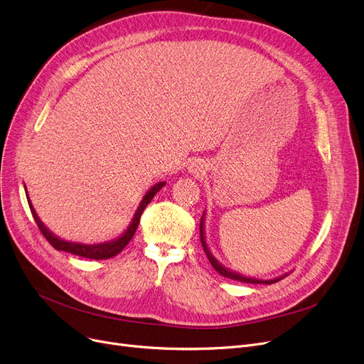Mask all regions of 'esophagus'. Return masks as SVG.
Returning <instances> with one entry per match:
<instances>
[{
  "mask_svg": "<svg viewBox=\"0 0 364 364\" xmlns=\"http://www.w3.org/2000/svg\"><path fill=\"white\" fill-rule=\"evenodd\" d=\"M200 169H202V165L199 162H195V164H192V166H190V171L195 172V174H196V172H199Z\"/></svg>",
  "mask_w": 364,
  "mask_h": 364,
  "instance_id": "obj_1",
  "label": "esophagus"
}]
</instances>
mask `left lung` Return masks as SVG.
Here are the masks:
<instances>
[{"label": "left lung", "instance_id": "obj_1", "mask_svg": "<svg viewBox=\"0 0 364 364\" xmlns=\"http://www.w3.org/2000/svg\"><path fill=\"white\" fill-rule=\"evenodd\" d=\"M200 242H202L203 251H205V254H206L209 262H211V265L214 267L215 272H218V273H220L221 276H224V277H228V279H232V280H237V282H243V283L272 284V283H276V282L282 280L284 276L289 274V273H284V274L277 276V277H274V279H257V277L240 274V273H237V272H235V270H232V269H228V267L223 265V264L213 255L211 250H209V246H208V243H206V235H205V213H203V215H202V218H200Z\"/></svg>", "mask_w": 364, "mask_h": 364}]
</instances>
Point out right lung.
I'll return each mask as SVG.
<instances>
[{
  "instance_id": "1",
  "label": "right lung",
  "mask_w": 364,
  "mask_h": 364,
  "mask_svg": "<svg viewBox=\"0 0 364 364\" xmlns=\"http://www.w3.org/2000/svg\"><path fill=\"white\" fill-rule=\"evenodd\" d=\"M166 183L165 181H159L156 183L155 186H151L146 195L143 196V199L140 200L136 213H134L132 218H131V223L128 224V227L125 228V230L117 237V239H112L109 242H103V243H92V245H85V243H80V242H70V240H65V239H60L59 236H55L51 230H48V227L40 220V217H38L35 208L28 196V190L25 187V192H26V198H28V203H29V208H31V213L38 224V227H40L41 233L46 236V239L51 243V246L54 247V250L57 251H65V252H69V254H73V255H78V257H84V258H91V259H107V258H112L114 255H118L124 247L128 245V242L132 239L134 233H136L137 227H139V223H140V217L144 211V208L149 205V202L155 198V195L159 192V190L165 186Z\"/></svg>"
}]
</instances>
